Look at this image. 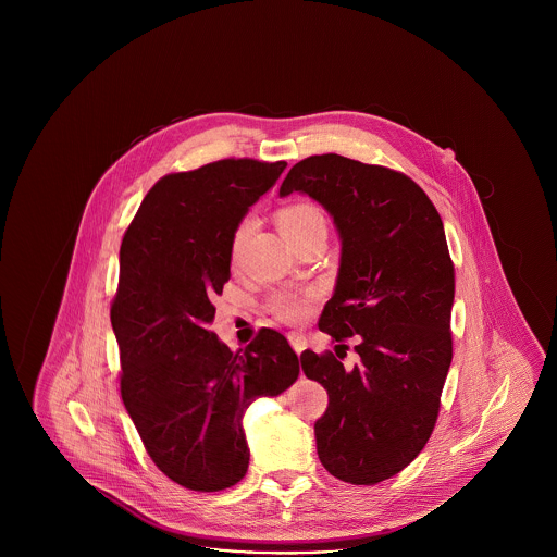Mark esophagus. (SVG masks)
Listing matches in <instances>:
<instances>
[{
  "label": "esophagus",
  "mask_w": 557,
  "mask_h": 557,
  "mask_svg": "<svg viewBox=\"0 0 557 557\" xmlns=\"http://www.w3.org/2000/svg\"><path fill=\"white\" fill-rule=\"evenodd\" d=\"M288 341H290L292 348L296 350V355H300L307 348V338L302 334H298V332L288 334Z\"/></svg>",
  "instance_id": "34e87169"
}]
</instances>
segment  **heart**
Instances as JSON below:
<instances>
[{
    "instance_id": "b5f03b06",
    "label": "heart",
    "mask_w": 557,
    "mask_h": 557,
    "mask_svg": "<svg viewBox=\"0 0 557 557\" xmlns=\"http://www.w3.org/2000/svg\"><path fill=\"white\" fill-rule=\"evenodd\" d=\"M277 223H280L282 234L288 239H294L318 225H325V216L318 207H313L309 202H294L277 212ZM250 227H252L250 219H244L239 223L236 236H234V255H238L242 242L250 234ZM315 298H318L315 290L277 292L269 300V309L275 318L282 319L286 323H300L309 318L311 305Z\"/></svg>"
}]
</instances>
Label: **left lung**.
<instances>
[{
	"label": "left lung",
	"mask_w": 557,
	"mask_h": 557,
	"mask_svg": "<svg viewBox=\"0 0 557 557\" xmlns=\"http://www.w3.org/2000/svg\"><path fill=\"white\" fill-rule=\"evenodd\" d=\"M292 191L334 219L341 269L319 330L336 343L357 336L361 359L345 370L332 352L300 357L330 400L315 422L319 461L345 482L375 484L420 455L438 418L455 296L445 227L413 180L341 154L296 162L280 196Z\"/></svg>",
	"instance_id": "8db88e82"
}]
</instances>
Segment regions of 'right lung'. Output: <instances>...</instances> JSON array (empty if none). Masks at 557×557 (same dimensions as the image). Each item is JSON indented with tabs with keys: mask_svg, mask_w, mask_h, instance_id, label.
<instances>
[{
	"mask_svg": "<svg viewBox=\"0 0 557 557\" xmlns=\"http://www.w3.org/2000/svg\"><path fill=\"white\" fill-rule=\"evenodd\" d=\"M284 169V160L225 159L171 173L146 194L121 244L110 307L121 397L160 472L189 491L244 478L246 409L282 395L300 371L275 330L263 327L236 355L211 330L236 230Z\"/></svg>",
	"mask_w": 557,
	"mask_h": 557,
	"instance_id": "right-lung-1",
	"label": "right lung"
}]
</instances>
